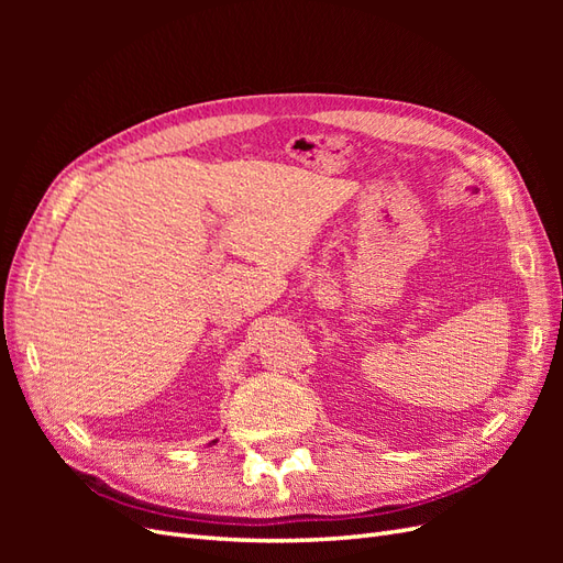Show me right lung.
Returning a JSON list of instances; mask_svg holds the SVG:
<instances>
[{"label": "right lung", "instance_id": "1", "mask_svg": "<svg viewBox=\"0 0 563 563\" xmlns=\"http://www.w3.org/2000/svg\"><path fill=\"white\" fill-rule=\"evenodd\" d=\"M211 444H216V441H211ZM211 444H209V446H211Z\"/></svg>", "mask_w": 563, "mask_h": 563}]
</instances>
